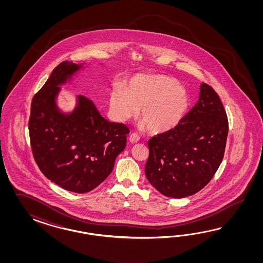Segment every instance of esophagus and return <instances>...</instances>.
I'll use <instances>...</instances> for the list:
<instances>
[{"label": "esophagus", "mask_w": 263, "mask_h": 263, "mask_svg": "<svg viewBox=\"0 0 263 263\" xmlns=\"http://www.w3.org/2000/svg\"><path fill=\"white\" fill-rule=\"evenodd\" d=\"M140 141V137L137 135V134H131V135L129 136V142L131 143H138Z\"/></svg>", "instance_id": "obj_1"}]
</instances>
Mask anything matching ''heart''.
<instances>
[{"label":"heart","instance_id":"1","mask_svg":"<svg viewBox=\"0 0 263 263\" xmlns=\"http://www.w3.org/2000/svg\"><path fill=\"white\" fill-rule=\"evenodd\" d=\"M189 106L185 88L174 78L162 74H138L128 81L125 89L116 87L110 96L114 119L125 122L138 109L142 127L154 134L165 133L183 120Z\"/></svg>","mask_w":263,"mask_h":263}]
</instances>
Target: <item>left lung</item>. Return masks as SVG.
<instances>
[{
    "mask_svg": "<svg viewBox=\"0 0 263 263\" xmlns=\"http://www.w3.org/2000/svg\"><path fill=\"white\" fill-rule=\"evenodd\" d=\"M181 122L148 141L147 180L162 195L181 199L200 191L223 161L229 122L223 104L206 84Z\"/></svg>",
    "mask_w": 263,
    "mask_h": 263,
    "instance_id": "8db88e82",
    "label": "left lung"
}]
</instances>
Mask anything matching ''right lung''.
<instances>
[{
	"label": "right lung",
	"mask_w": 263,
	"mask_h": 263,
	"mask_svg": "<svg viewBox=\"0 0 263 263\" xmlns=\"http://www.w3.org/2000/svg\"><path fill=\"white\" fill-rule=\"evenodd\" d=\"M85 65L68 61L59 64L33 96L29 120L32 154L42 174L78 194L93 190L109 176L129 133L124 124L104 119L85 96H76L72 111L59 107L60 87Z\"/></svg>",
	"instance_id": "1"
}]
</instances>
